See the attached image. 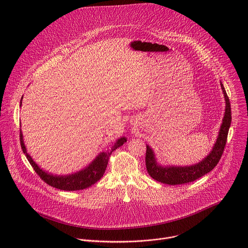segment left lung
Segmentation results:
<instances>
[{
    "label": "left lung",
    "instance_id": "1",
    "mask_svg": "<svg viewBox=\"0 0 248 248\" xmlns=\"http://www.w3.org/2000/svg\"><path fill=\"white\" fill-rule=\"evenodd\" d=\"M221 88L226 100L225 115L223 118V123L220 127L219 135L217 143L214 146L211 154L201 162L192 166L186 167H162L156 163L153 150L147 146L146 151V167L149 175L155 181L165 184V185H184L187 183L194 182L204 175L211 172L219 162L224 148L227 142L228 131L231 125L232 114H231V104L226 91L221 83Z\"/></svg>",
    "mask_w": 248,
    "mask_h": 248
}]
</instances>
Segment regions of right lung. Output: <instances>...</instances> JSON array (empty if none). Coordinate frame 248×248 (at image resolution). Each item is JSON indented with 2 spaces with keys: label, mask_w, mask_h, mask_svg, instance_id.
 <instances>
[{
  "label": "right lung",
  "mask_w": 248,
  "mask_h": 248,
  "mask_svg": "<svg viewBox=\"0 0 248 248\" xmlns=\"http://www.w3.org/2000/svg\"><path fill=\"white\" fill-rule=\"evenodd\" d=\"M21 101H22V98H21ZM125 142H126V139L124 137L119 139L114 145H112V147L109 150H107L106 152H102L100 155H98V156L88 167H86V169H84L80 172H77L75 174L68 175V176H53V175L47 174L44 171H42L35 164V162L31 159V157L27 154L25 145L23 143L22 132H20L21 148L23 150V153L26 155V157L29 160L30 164L35 171V173L47 185H49L55 188H58L61 190H65V191L82 190L87 187H90L91 186H93L96 182H98L106 170L108 160H109L111 154L115 150H117L119 147L123 146L124 143H125Z\"/></svg>",
  "instance_id": "add662e5"
}]
</instances>
